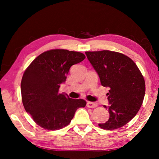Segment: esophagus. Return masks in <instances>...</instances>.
<instances>
[{
    "label": "esophagus",
    "mask_w": 159,
    "mask_h": 159,
    "mask_svg": "<svg viewBox=\"0 0 159 159\" xmlns=\"http://www.w3.org/2000/svg\"><path fill=\"white\" fill-rule=\"evenodd\" d=\"M86 106L89 108H95L97 106H98V104L95 103V102H88Z\"/></svg>",
    "instance_id": "obj_1"
}]
</instances>
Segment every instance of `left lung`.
<instances>
[{"mask_svg":"<svg viewBox=\"0 0 159 159\" xmlns=\"http://www.w3.org/2000/svg\"><path fill=\"white\" fill-rule=\"evenodd\" d=\"M102 85L109 87V118L98 125L104 130L123 127L135 116L145 95V81L136 64L128 56L110 50L85 52Z\"/></svg>","mask_w":159,"mask_h":159,"instance_id":"1","label":"left lung"}]
</instances>
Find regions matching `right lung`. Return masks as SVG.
<instances>
[{
	"mask_svg": "<svg viewBox=\"0 0 159 159\" xmlns=\"http://www.w3.org/2000/svg\"><path fill=\"white\" fill-rule=\"evenodd\" d=\"M84 54L64 49L45 51L32 61L21 82V100L36 124L49 130L68 125L75 112L85 107L83 99H71L59 93L71 66L82 61Z\"/></svg>",
	"mask_w": 159,
	"mask_h": 159,
	"instance_id": "1",
	"label": "right lung"
}]
</instances>
